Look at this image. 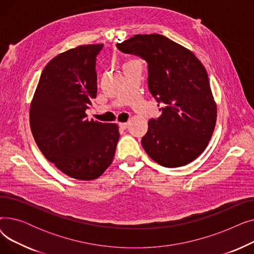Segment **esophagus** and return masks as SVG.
I'll return each mask as SVG.
<instances>
[{
	"label": "esophagus",
	"mask_w": 254,
	"mask_h": 254,
	"mask_svg": "<svg viewBox=\"0 0 254 254\" xmlns=\"http://www.w3.org/2000/svg\"><path fill=\"white\" fill-rule=\"evenodd\" d=\"M127 126H128V125H127V123H120V124H119V127L122 128V129H127Z\"/></svg>",
	"instance_id": "esophagus-1"
}]
</instances>
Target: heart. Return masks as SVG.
<instances>
[{"label": "heart", "instance_id": "heart-1", "mask_svg": "<svg viewBox=\"0 0 254 254\" xmlns=\"http://www.w3.org/2000/svg\"><path fill=\"white\" fill-rule=\"evenodd\" d=\"M134 62H136V61H132V60H129L126 64H131V63H134Z\"/></svg>", "mask_w": 254, "mask_h": 254}]
</instances>
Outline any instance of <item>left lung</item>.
Returning a JSON list of instances; mask_svg holds the SVG:
<instances>
[{"mask_svg": "<svg viewBox=\"0 0 254 254\" xmlns=\"http://www.w3.org/2000/svg\"><path fill=\"white\" fill-rule=\"evenodd\" d=\"M116 46L148 63V88L163 105L162 115L148 122L144 150L166 168L191 163L206 149L216 125L205 66L190 49L159 34L135 35Z\"/></svg>", "mask_w": 254, "mask_h": 254, "instance_id": "8db88e82", "label": "left lung"}]
</instances>
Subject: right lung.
<instances>
[{"label":"right lung","mask_w":254,"mask_h":254,"mask_svg":"<svg viewBox=\"0 0 254 254\" xmlns=\"http://www.w3.org/2000/svg\"><path fill=\"white\" fill-rule=\"evenodd\" d=\"M103 44L80 45L53 58L44 68L30 108L33 137L43 155L78 180L99 178L114 158L116 124L86 118L97 97L96 60Z\"/></svg>","instance_id":"right-lung-1"}]
</instances>
